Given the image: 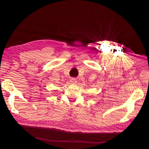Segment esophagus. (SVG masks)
Masks as SVG:
<instances>
[{"instance_id": "esophagus-1", "label": "esophagus", "mask_w": 149, "mask_h": 149, "mask_svg": "<svg viewBox=\"0 0 149 149\" xmlns=\"http://www.w3.org/2000/svg\"><path fill=\"white\" fill-rule=\"evenodd\" d=\"M70 82H71V84H75L77 83V80L73 78V79H71V80H70Z\"/></svg>"}]
</instances>
